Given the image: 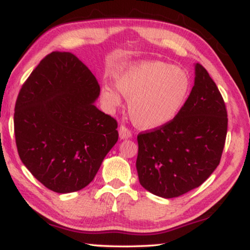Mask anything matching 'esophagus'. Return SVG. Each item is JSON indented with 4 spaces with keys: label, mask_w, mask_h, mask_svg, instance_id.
Listing matches in <instances>:
<instances>
[{
    "label": "esophagus",
    "mask_w": 250,
    "mask_h": 250,
    "mask_svg": "<svg viewBox=\"0 0 250 250\" xmlns=\"http://www.w3.org/2000/svg\"><path fill=\"white\" fill-rule=\"evenodd\" d=\"M119 136H121V139L131 138L132 136L131 129H128V127H126L125 125H121V127H119Z\"/></svg>",
    "instance_id": "esophagus-1"
}]
</instances>
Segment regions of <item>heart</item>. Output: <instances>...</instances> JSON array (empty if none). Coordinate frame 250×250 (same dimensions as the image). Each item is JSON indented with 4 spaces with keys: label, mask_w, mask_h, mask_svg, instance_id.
Instances as JSON below:
<instances>
[{
    "label": "heart",
    "mask_w": 250,
    "mask_h": 250,
    "mask_svg": "<svg viewBox=\"0 0 250 250\" xmlns=\"http://www.w3.org/2000/svg\"><path fill=\"white\" fill-rule=\"evenodd\" d=\"M116 87L129 100L132 121L141 128H157L179 114L189 97L191 81L186 70L164 61H142L116 76ZM108 108L121 105L122 98L110 85L101 88Z\"/></svg>",
    "instance_id": "obj_1"
}]
</instances>
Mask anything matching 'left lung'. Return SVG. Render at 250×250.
<instances>
[{"mask_svg": "<svg viewBox=\"0 0 250 250\" xmlns=\"http://www.w3.org/2000/svg\"><path fill=\"white\" fill-rule=\"evenodd\" d=\"M228 112L221 92L200 63L194 85L174 119L138 135L140 184L156 196L174 198L201 186L221 162Z\"/></svg>", "mask_w": 250, "mask_h": 250, "instance_id": "left-lung-1", "label": "left lung"}]
</instances>
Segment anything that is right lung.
I'll list each match as a JSON object with an SVG mask.
<instances>
[{"label":"right lung","mask_w":250,"mask_h":250,"mask_svg":"<svg viewBox=\"0 0 250 250\" xmlns=\"http://www.w3.org/2000/svg\"><path fill=\"white\" fill-rule=\"evenodd\" d=\"M100 85L70 52L41 60L20 88L15 136L20 159L58 193L83 189L118 140L117 121L94 105Z\"/></svg>","instance_id":"right-lung-1"}]
</instances>
